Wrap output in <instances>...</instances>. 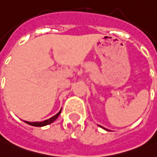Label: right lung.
Here are the masks:
<instances>
[{"label": "right lung", "instance_id": "1", "mask_svg": "<svg viewBox=\"0 0 157 157\" xmlns=\"http://www.w3.org/2000/svg\"><path fill=\"white\" fill-rule=\"evenodd\" d=\"M61 111V110H60ZM60 111L58 113H56L55 116H53L50 119H48V120H46V121H41V122H29V121H25L27 124H29V125H31V126H46V125H48V124H51L52 122L55 121L56 119L58 118V116L60 115Z\"/></svg>", "mask_w": 157, "mask_h": 157}]
</instances>
